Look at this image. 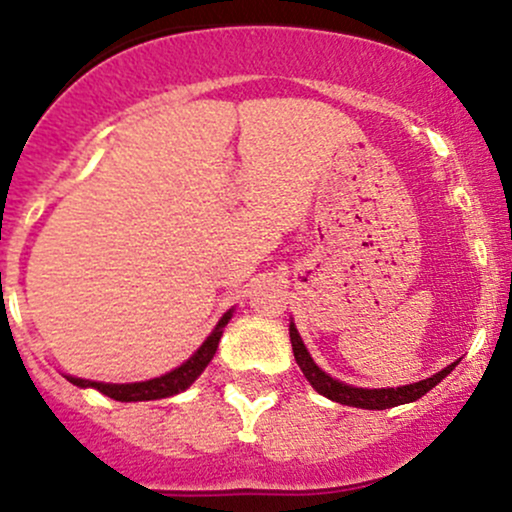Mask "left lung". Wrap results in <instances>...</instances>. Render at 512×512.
<instances>
[{"label": "left lung", "instance_id": "8db88e82", "mask_svg": "<svg viewBox=\"0 0 512 512\" xmlns=\"http://www.w3.org/2000/svg\"><path fill=\"white\" fill-rule=\"evenodd\" d=\"M289 342H292L294 361H297L302 374L307 376V381L312 384V389L317 391V394L327 396V399L337 401V404L356 406V409H369V411L394 409V406L411 404V401L421 399V396L428 394L433 386L441 384V381L451 374L453 366L458 364V361H453V364H448L446 369H441L438 374L416 381V384L396 386V389H361V386H352V384H344V381L339 379H332L327 371L319 369L317 361L312 359V354H309L307 347H304L294 322H289Z\"/></svg>", "mask_w": 512, "mask_h": 512}]
</instances>
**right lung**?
Returning <instances> with one entry per match:
<instances>
[{"instance_id":"right-lung-1","label":"right lung","mask_w":512,"mask_h":512,"mask_svg":"<svg viewBox=\"0 0 512 512\" xmlns=\"http://www.w3.org/2000/svg\"><path fill=\"white\" fill-rule=\"evenodd\" d=\"M232 319V309L220 317V322L215 324V329L210 332V337L205 339L203 344L198 347V352L190 356L188 361H183L180 366H175L173 371L168 374L156 376V379L148 381H133V384H103V381H89V379H79V376H66L74 386L79 389H96L101 391L103 396L113 401H156V399H168V396L180 394V391L188 389L195 379L205 371V366L213 361L215 352H218L220 337H223L225 324Z\"/></svg>"}]
</instances>
